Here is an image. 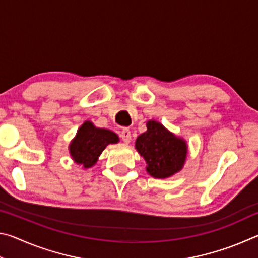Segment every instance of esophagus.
<instances>
[{"label": "esophagus", "instance_id": "34e87169", "mask_svg": "<svg viewBox=\"0 0 258 258\" xmlns=\"http://www.w3.org/2000/svg\"><path fill=\"white\" fill-rule=\"evenodd\" d=\"M120 138H121V140H123V142L130 143L131 142V139H132V137H131V131L128 128H123V130H121Z\"/></svg>", "mask_w": 258, "mask_h": 258}]
</instances>
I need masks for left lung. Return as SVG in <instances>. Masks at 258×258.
Instances as JSON below:
<instances>
[{"label": "left lung", "instance_id": "left-lung-1", "mask_svg": "<svg viewBox=\"0 0 258 258\" xmlns=\"http://www.w3.org/2000/svg\"><path fill=\"white\" fill-rule=\"evenodd\" d=\"M135 149L146 160L147 172L155 178H166L180 172L187 154L184 140L156 120L148 121L147 131L135 141Z\"/></svg>", "mask_w": 258, "mask_h": 258}]
</instances>
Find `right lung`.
Masks as SVG:
<instances>
[{"label":"right lung","mask_w":258,"mask_h":258,"mask_svg":"<svg viewBox=\"0 0 258 258\" xmlns=\"http://www.w3.org/2000/svg\"><path fill=\"white\" fill-rule=\"evenodd\" d=\"M119 141L118 135L106 128L95 127L93 123L86 120L77 131L76 137L69 145V152L76 164L90 168L97 163L108 145Z\"/></svg>","instance_id":"add662e5"}]
</instances>
